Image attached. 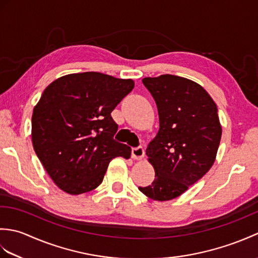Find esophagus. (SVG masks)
Instances as JSON below:
<instances>
[{"instance_id": "34e87169", "label": "esophagus", "mask_w": 258, "mask_h": 258, "mask_svg": "<svg viewBox=\"0 0 258 258\" xmlns=\"http://www.w3.org/2000/svg\"><path fill=\"white\" fill-rule=\"evenodd\" d=\"M144 149L143 146H138V147H133L132 149V157L134 160H142L144 157Z\"/></svg>"}]
</instances>
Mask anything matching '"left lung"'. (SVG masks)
Instances as JSON below:
<instances>
[{
	"mask_svg": "<svg viewBox=\"0 0 258 258\" xmlns=\"http://www.w3.org/2000/svg\"><path fill=\"white\" fill-rule=\"evenodd\" d=\"M142 82L155 100L160 130L146 149L155 179L139 189L152 200L169 201L215 162L222 136L217 106L200 84L180 76L165 74Z\"/></svg>",
	"mask_w": 258,
	"mask_h": 258,
	"instance_id": "1",
	"label": "left lung"
}]
</instances>
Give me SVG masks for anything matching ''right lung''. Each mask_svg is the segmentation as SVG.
Segmentation results:
<instances>
[{
    "mask_svg": "<svg viewBox=\"0 0 258 258\" xmlns=\"http://www.w3.org/2000/svg\"><path fill=\"white\" fill-rule=\"evenodd\" d=\"M133 89L132 80L84 72L62 76L43 92L32 115L33 147L65 193L93 190L114 157L130 158L131 147L114 140L118 125L111 113Z\"/></svg>",
    "mask_w": 258,
    "mask_h": 258,
    "instance_id": "right-lung-1",
    "label": "right lung"
}]
</instances>
